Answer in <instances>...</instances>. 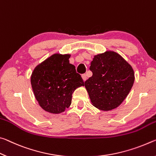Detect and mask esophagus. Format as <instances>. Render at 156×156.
<instances>
[{
  "label": "esophagus",
  "instance_id": "34e87169",
  "mask_svg": "<svg viewBox=\"0 0 156 156\" xmlns=\"http://www.w3.org/2000/svg\"><path fill=\"white\" fill-rule=\"evenodd\" d=\"M81 77H82L83 80L84 81H85L86 80H87V76H86V74H83V75H81Z\"/></svg>",
  "mask_w": 156,
  "mask_h": 156
}]
</instances>
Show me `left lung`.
Here are the masks:
<instances>
[{
    "label": "left lung",
    "mask_w": 156,
    "mask_h": 156,
    "mask_svg": "<svg viewBox=\"0 0 156 156\" xmlns=\"http://www.w3.org/2000/svg\"><path fill=\"white\" fill-rule=\"evenodd\" d=\"M90 70L93 76L85 87L93 105L101 111L116 108L129 95L135 75L131 66L113 51L94 56Z\"/></svg>",
    "instance_id": "1"
}]
</instances>
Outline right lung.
Listing matches in <instances>:
<instances>
[{
  "label": "right lung",
  "mask_w": 156,
  "mask_h": 156,
  "mask_svg": "<svg viewBox=\"0 0 156 156\" xmlns=\"http://www.w3.org/2000/svg\"><path fill=\"white\" fill-rule=\"evenodd\" d=\"M70 55L59 53L50 56L36 66L31 75L35 98L44 111L59 114L69 108L72 95L84 86L75 66L69 62Z\"/></svg>",
  "instance_id": "obj_1"
}]
</instances>
